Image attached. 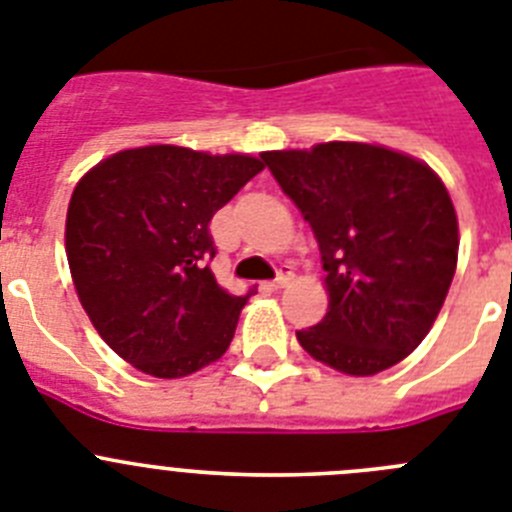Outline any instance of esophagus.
Instances as JSON below:
<instances>
[{"label":"esophagus","mask_w":512,"mask_h":512,"mask_svg":"<svg viewBox=\"0 0 512 512\" xmlns=\"http://www.w3.org/2000/svg\"><path fill=\"white\" fill-rule=\"evenodd\" d=\"M291 281H293V270L288 268V265H283L281 273H278V278L270 283H265V288H268V291H281V288H286Z\"/></svg>","instance_id":"obj_1"}]
</instances>
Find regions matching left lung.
<instances>
[{"label":"left lung","instance_id":"1","mask_svg":"<svg viewBox=\"0 0 512 512\" xmlns=\"http://www.w3.org/2000/svg\"><path fill=\"white\" fill-rule=\"evenodd\" d=\"M262 162L309 221L330 309L301 348L348 376H373L425 340L459 260L451 195L428 164L386 146L330 141Z\"/></svg>","mask_w":512,"mask_h":512}]
</instances>
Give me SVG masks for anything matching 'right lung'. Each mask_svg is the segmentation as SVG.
Masks as SVG:
<instances>
[{"instance_id": "right-lung-1", "label": "right lung", "mask_w": 512, "mask_h": 512, "mask_svg": "<svg viewBox=\"0 0 512 512\" xmlns=\"http://www.w3.org/2000/svg\"><path fill=\"white\" fill-rule=\"evenodd\" d=\"M262 170L247 154L157 144L118 151L71 193L66 257L100 337L157 379L219 361L250 293L216 283L213 213Z\"/></svg>"}]
</instances>
